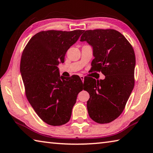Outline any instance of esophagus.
<instances>
[{
    "mask_svg": "<svg viewBox=\"0 0 153 153\" xmlns=\"http://www.w3.org/2000/svg\"><path fill=\"white\" fill-rule=\"evenodd\" d=\"M80 78H81V81H82V82H84V78H85L84 76H80Z\"/></svg>",
    "mask_w": 153,
    "mask_h": 153,
    "instance_id": "obj_1",
    "label": "esophagus"
}]
</instances>
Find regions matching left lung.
I'll return each mask as SVG.
<instances>
[{"label":"left lung","instance_id":"left-lung-1","mask_svg":"<svg viewBox=\"0 0 153 153\" xmlns=\"http://www.w3.org/2000/svg\"><path fill=\"white\" fill-rule=\"evenodd\" d=\"M81 42L91 45V71L101 72L103 80L90 77L84 81L89 93L87 107L91 118L99 124L109 123L122 113L134 86L136 58L126 38L114 29L84 31Z\"/></svg>","mask_w":153,"mask_h":153}]
</instances>
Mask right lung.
<instances>
[{
  "mask_svg": "<svg viewBox=\"0 0 153 153\" xmlns=\"http://www.w3.org/2000/svg\"><path fill=\"white\" fill-rule=\"evenodd\" d=\"M84 30L40 31L24 49L20 71L26 97L36 114L51 126L68 122L77 95L82 90L79 76H60L58 65Z\"/></svg>",
  "mask_w": 153,
  "mask_h": 153,
  "instance_id": "right-lung-1",
  "label": "right lung"
}]
</instances>
